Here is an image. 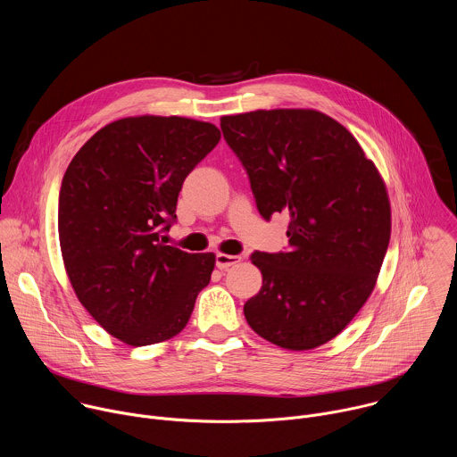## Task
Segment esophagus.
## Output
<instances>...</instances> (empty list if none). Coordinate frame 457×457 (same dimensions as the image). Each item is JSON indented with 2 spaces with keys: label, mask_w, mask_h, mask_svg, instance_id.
Returning <instances> with one entry per match:
<instances>
[{
  "label": "esophagus",
  "mask_w": 457,
  "mask_h": 457,
  "mask_svg": "<svg viewBox=\"0 0 457 457\" xmlns=\"http://www.w3.org/2000/svg\"><path fill=\"white\" fill-rule=\"evenodd\" d=\"M240 262V256H237V254H224V253H219L217 256H215V263H217V267L220 269V270H226V269H229L231 265H235V263H238Z\"/></svg>",
  "instance_id": "obj_1"
}]
</instances>
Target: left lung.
Instances as JSON below:
<instances>
[{
    "label": "left lung",
    "instance_id": "1",
    "mask_svg": "<svg viewBox=\"0 0 457 457\" xmlns=\"http://www.w3.org/2000/svg\"><path fill=\"white\" fill-rule=\"evenodd\" d=\"M247 170L260 215L290 217L285 253H253L262 288L249 327L285 350L341 334L375 288L391 237L382 176L353 134L316 109H258L220 118Z\"/></svg>",
    "mask_w": 457,
    "mask_h": 457
}]
</instances>
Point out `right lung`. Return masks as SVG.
<instances>
[{"instance_id": "obj_1", "label": "right lung", "mask_w": 457, "mask_h": 457, "mask_svg": "<svg viewBox=\"0 0 457 457\" xmlns=\"http://www.w3.org/2000/svg\"><path fill=\"white\" fill-rule=\"evenodd\" d=\"M220 130L183 116H130L93 134L59 192V242L82 307L130 346L172 339L210 283L215 254L162 242L183 181Z\"/></svg>"}]
</instances>
